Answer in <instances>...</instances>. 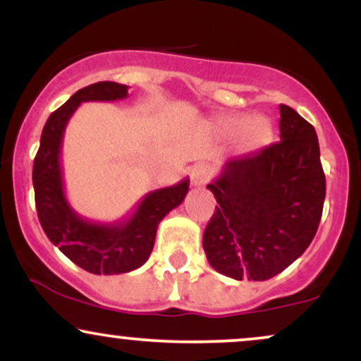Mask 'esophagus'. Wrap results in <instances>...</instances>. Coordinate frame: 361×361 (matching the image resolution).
<instances>
[{
	"mask_svg": "<svg viewBox=\"0 0 361 361\" xmlns=\"http://www.w3.org/2000/svg\"><path fill=\"white\" fill-rule=\"evenodd\" d=\"M190 176H192V185L193 186H204L209 180V169L202 164H197V166L192 168L190 171Z\"/></svg>",
	"mask_w": 361,
	"mask_h": 361,
	"instance_id": "1",
	"label": "esophagus"
}]
</instances>
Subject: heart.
<instances>
[{
  "mask_svg": "<svg viewBox=\"0 0 361 361\" xmlns=\"http://www.w3.org/2000/svg\"><path fill=\"white\" fill-rule=\"evenodd\" d=\"M212 128L221 137H235V147L241 154L258 151L271 139L270 120L261 115L256 117H250L246 114L222 115L214 120Z\"/></svg>",
  "mask_w": 361,
  "mask_h": 361,
  "instance_id": "obj_1",
  "label": "heart"
}]
</instances>
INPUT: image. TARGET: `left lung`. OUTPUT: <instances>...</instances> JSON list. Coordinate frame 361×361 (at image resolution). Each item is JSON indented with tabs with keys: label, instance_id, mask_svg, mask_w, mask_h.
<instances>
[{
	"label": "left lung",
	"instance_id": "obj_1",
	"mask_svg": "<svg viewBox=\"0 0 361 361\" xmlns=\"http://www.w3.org/2000/svg\"><path fill=\"white\" fill-rule=\"evenodd\" d=\"M207 188L219 207L207 224L210 267L234 280L273 279L304 255L326 197L316 128L280 105V140L227 161Z\"/></svg>",
	"mask_w": 361,
	"mask_h": 361
}]
</instances>
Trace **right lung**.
I'll list each match as a JSON object with an SVG mask.
<instances>
[{"mask_svg":"<svg viewBox=\"0 0 361 361\" xmlns=\"http://www.w3.org/2000/svg\"><path fill=\"white\" fill-rule=\"evenodd\" d=\"M128 86L100 81L73 94L45 122L34 159L35 207L40 226L54 246L82 270L94 275H120L137 270L151 256L156 231L169 210L188 193L190 180L149 192L122 221L100 224L82 219L69 205L62 180L61 151L69 118L82 102H115L127 98Z\"/></svg>","mask_w":361,"mask_h":361,"instance_id":"1","label":"right lung"}]
</instances>
